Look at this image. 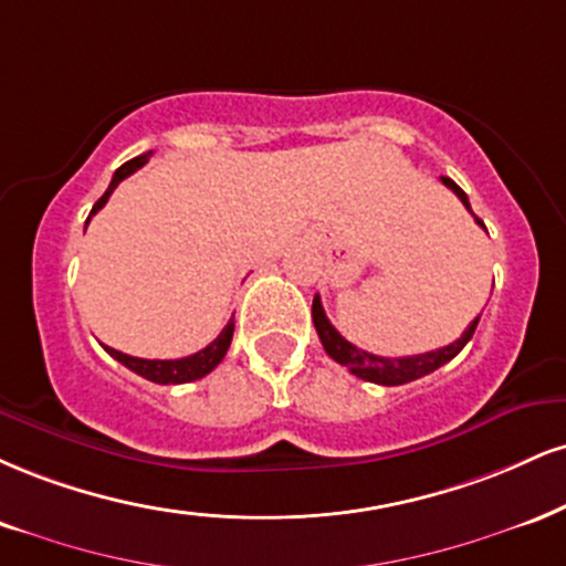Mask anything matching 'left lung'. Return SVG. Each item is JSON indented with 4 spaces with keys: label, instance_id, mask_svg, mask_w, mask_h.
<instances>
[{
    "label": "left lung",
    "instance_id": "8db88e82",
    "mask_svg": "<svg viewBox=\"0 0 566 566\" xmlns=\"http://www.w3.org/2000/svg\"><path fill=\"white\" fill-rule=\"evenodd\" d=\"M442 184H446L448 189H453L455 197H459V200L464 202V208L469 210V213H472V206H469V197H467L464 189H461L453 179H448V176H442ZM474 221H478L480 227L485 229V223H482L478 216H474ZM311 316H313V326H316L318 339H322L326 356L335 358L337 364L348 366L350 374H356V377L366 379V382L385 385V387L413 382V379H419V377H424V374H432L434 369H440L442 364H448V360L459 356L461 348H464L469 339H472L474 329H478V322H480V316L474 318V322L464 329V335L455 339V343L446 345V348H438V350H430V353H419V356L385 358V356H374V353H366V350L356 348V345L348 343V339L339 335L335 326L329 324V318H326L322 297H318V295L313 297Z\"/></svg>",
    "mask_w": 566,
    "mask_h": 566
}]
</instances>
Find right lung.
Returning a JSON list of instances; mask_svg holds the SVG:
<instances>
[{"mask_svg": "<svg viewBox=\"0 0 566 566\" xmlns=\"http://www.w3.org/2000/svg\"><path fill=\"white\" fill-rule=\"evenodd\" d=\"M149 155H153V153L139 155V158L124 163V166H120L118 171L113 174L111 187H107V192L102 195L97 202H94V208H92V213H88V218L97 213V210H99L102 206H105L107 197L113 195V189L118 187V184L124 181L126 176H132L134 171H139V168L145 166V163L149 160ZM88 218H86V223H88ZM231 335H234V316L229 318V324L223 326L221 335H218V337L213 339V343L208 345V348L197 350V353H192V356H187V358L149 360V358L126 356V353H120V350H115V348H107V345H105V350L111 353V356H113L115 360H120V364H124L126 369H132L134 374H139V377L149 379V382H158V385H184V382H195V379L206 377V374H210V371L216 369L218 364H221L223 356H227L229 345H231Z\"/></svg>", "mask_w": 566, "mask_h": 566, "instance_id": "right-lung-1", "label": "right lung"}]
</instances>
